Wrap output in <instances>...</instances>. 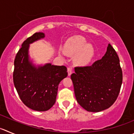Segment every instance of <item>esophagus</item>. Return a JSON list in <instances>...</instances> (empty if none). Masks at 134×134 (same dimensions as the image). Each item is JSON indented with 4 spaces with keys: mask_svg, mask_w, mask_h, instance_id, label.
Returning <instances> with one entry per match:
<instances>
[{
    "mask_svg": "<svg viewBox=\"0 0 134 134\" xmlns=\"http://www.w3.org/2000/svg\"><path fill=\"white\" fill-rule=\"evenodd\" d=\"M72 72V67H68V76H70Z\"/></svg>",
    "mask_w": 134,
    "mask_h": 134,
    "instance_id": "esophagus-1",
    "label": "esophagus"
}]
</instances>
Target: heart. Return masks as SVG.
Instances as JSON below:
<instances>
[{"instance_id":"b5f03b06","label":"heart","mask_w":134,"mask_h":134,"mask_svg":"<svg viewBox=\"0 0 134 134\" xmlns=\"http://www.w3.org/2000/svg\"><path fill=\"white\" fill-rule=\"evenodd\" d=\"M64 52L70 57L76 54L75 62L80 66L88 64L94 55L93 46L86 44L85 38L80 35H76L68 39L64 47Z\"/></svg>"}]
</instances>
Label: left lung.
Returning <instances> with one entry per match:
<instances>
[{"label":"left lung","mask_w":134,"mask_h":134,"mask_svg":"<svg viewBox=\"0 0 134 134\" xmlns=\"http://www.w3.org/2000/svg\"><path fill=\"white\" fill-rule=\"evenodd\" d=\"M71 75L77 103L89 112L108 109L116 100L122 83V71L114 49L109 44L101 59L91 66H76Z\"/></svg>","instance_id":"8db88e82"}]
</instances>
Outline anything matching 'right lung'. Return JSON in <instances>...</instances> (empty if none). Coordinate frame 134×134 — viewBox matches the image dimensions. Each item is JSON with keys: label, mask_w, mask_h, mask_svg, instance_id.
Segmentation results:
<instances>
[{"label": "right lung", "mask_w": 134, "mask_h": 134, "mask_svg": "<svg viewBox=\"0 0 134 134\" xmlns=\"http://www.w3.org/2000/svg\"><path fill=\"white\" fill-rule=\"evenodd\" d=\"M44 37L43 33H35L23 42L15 57L13 72L14 84L20 99L37 111H46L54 105L58 84L68 76L64 66L47 64L36 68L29 62V44Z\"/></svg>", "instance_id": "1"}]
</instances>
